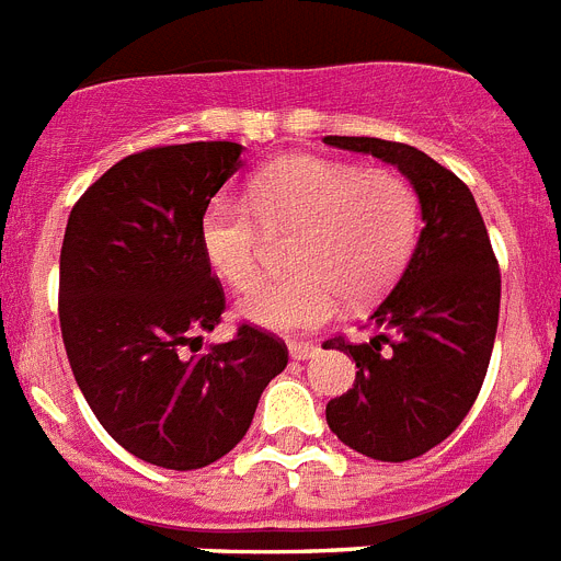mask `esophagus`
Segmentation results:
<instances>
[{
  "mask_svg": "<svg viewBox=\"0 0 561 561\" xmlns=\"http://www.w3.org/2000/svg\"><path fill=\"white\" fill-rule=\"evenodd\" d=\"M318 352V343H304V340H291L289 343L291 360H309V357H314Z\"/></svg>",
  "mask_w": 561,
  "mask_h": 561,
  "instance_id": "1",
  "label": "esophagus"
}]
</instances>
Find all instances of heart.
Listing matches in <instances>:
<instances>
[{
    "label": "heart",
    "instance_id": "1",
    "mask_svg": "<svg viewBox=\"0 0 561 561\" xmlns=\"http://www.w3.org/2000/svg\"><path fill=\"white\" fill-rule=\"evenodd\" d=\"M293 234V275L249 291L241 314L272 332H306L389 289L417 243L420 198L397 170H360L327 158H286L263 170L247 204L218 195L201 215L209 270L243 291L262 268V236Z\"/></svg>",
    "mask_w": 561,
    "mask_h": 561
}]
</instances>
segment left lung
Wrapping results in <instances>:
<instances>
[{
    "label": "left lung",
    "instance_id": "left-lung-1",
    "mask_svg": "<svg viewBox=\"0 0 561 561\" xmlns=\"http://www.w3.org/2000/svg\"><path fill=\"white\" fill-rule=\"evenodd\" d=\"M323 141L394 164L420 198V241L371 314L375 337L329 340L357 363L354 389L329 400V428L366 457L405 462L457 431L480 394L500 320V263L471 190L423 150L366 136Z\"/></svg>",
    "mask_w": 561,
    "mask_h": 561
}]
</instances>
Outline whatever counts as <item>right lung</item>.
Returning a JSON list of instances; mask_svg holds the SVG:
<instances>
[{"label": "right lung", "instance_id": "obj_1", "mask_svg": "<svg viewBox=\"0 0 561 561\" xmlns=\"http://www.w3.org/2000/svg\"><path fill=\"white\" fill-rule=\"evenodd\" d=\"M234 141L133 152L67 218L59 323L81 394L133 457L193 471L229 454L289 363L286 343L238 327L201 352L227 309L201 252V215L241 170Z\"/></svg>", "mask_w": 561, "mask_h": 561}]
</instances>
